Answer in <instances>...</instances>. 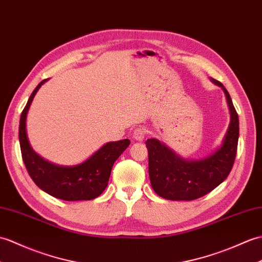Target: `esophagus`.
<instances>
[{
    "instance_id": "obj_1",
    "label": "esophagus",
    "mask_w": 262,
    "mask_h": 262,
    "mask_svg": "<svg viewBox=\"0 0 262 262\" xmlns=\"http://www.w3.org/2000/svg\"><path fill=\"white\" fill-rule=\"evenodd\" d=\"M146 134H147V130H146L145 128H142V127H139V128H136L135 130H134L133 137L135 141H143L146 136Z\"/></svg>"
}]
</instances>
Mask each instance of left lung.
Instances as JSON below:
<instances>
[{"mask_svg": "<svg viewBox=\"0 0 262 262\" xmlns=\"http://www.w3.org/2000/svg\"><path fill=\"white\" fill-rule=\"evenodd\" d=\"M226 94L230 109V124L222 145L202 160H184L161 143L146 141L148 149V173L156 194L172 201H192L204 196L228 178L232 169L239 139V117L228 90L211 79Z\"/></svg>", "mask_w": 262, "mask_h": 262, "instance_id": "left-lung-1", "label": "left lung"}]
</instances>
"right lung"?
I'll use <instances>...</instances> for the list:
<instances>
[{
    "label": "right lung",
    "instance_id": "1",
    "mask_svg": "<svg viewBox=\"0 0 262 262\" xmlns=\"http://www.w3.org/2000/svg\"><path fill=\"white\" fill-rule=\"evenodd\" d=\"M42 80L24 107L20 118L19 139L22 159L29 175L42 191L64 201H83L98 198L108 185L114 163L128 147L129 139L109 142L88 160L75 166H60L46 161L32 149L27 135V115Z\"/></svg>",
    "mask_w": 262,
    "mask_h": 262
}]
</instances>
